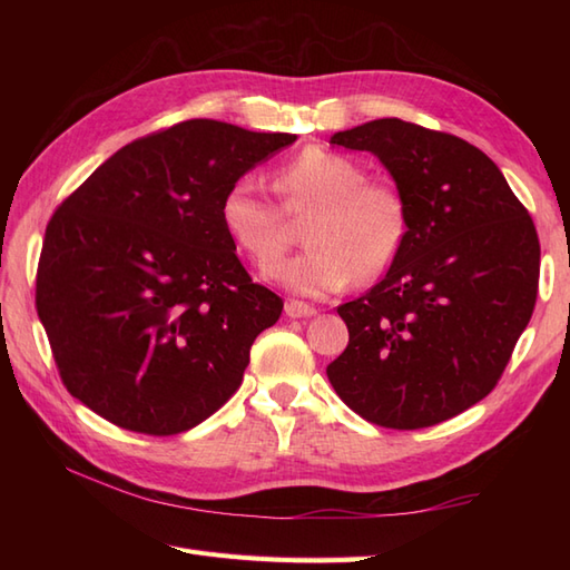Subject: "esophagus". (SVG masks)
I'll list each match as a JSON object with an SVG mask.
<instances>
[{"mask_svg": "<svg viewBox=\"0 0 570 570\" xmlns=\"http://www.w3.org/2000/svg\"><path fill=\"white\" fill-rule=\"evenodd\" d=\"M284 311H286L288 318H311V316H316V313H318L313 306L301 304V301H286Z\"/></svg>", "mask_w": 570, "mask_h": 570, "instance_id": "1", "label": "esophagus"}]
</instances>
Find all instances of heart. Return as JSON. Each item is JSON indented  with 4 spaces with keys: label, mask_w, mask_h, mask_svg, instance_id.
I'll return each instance as SVG.
<instances>
[{
    "label": "heart",
    "mask_w": 570,
    "mask_h": 570,
    "mask_svg": "<svg viewBox=\"0 0 570 570\" xmlns=\"http://www.w3.org/2000/svg\"><path fill=\"white\" fill-rule=\"evenodd\" d=\"M282 205L239 178L220 200V223L233 245L269 276L294 242V223L306 225L308 252L288 262L278 278L301 296L341 292L353 278L372 282L394 264L409 229L399 190L370 180L367 168L345 154L311 147L276 168Z\"/></svg>",
    "instance_id": "heart-1"
}]
</instances>
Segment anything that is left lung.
Listing matches in <instances>:
<instances>
[{
    "label": "left lung",
    "mask_w": 570,
    "mask_h": 570,
    "mask_svg": "<svg viewBox=\"0 0 570 570\" xmlns=\"http://www.w3.org/2000/svg\"><path fill=\"white\" fill-rule=\"evenodd\" d=\"M331 144L377 156L409 229L382 282L337 306L350 343L325 372L377 426H435L494 390L534 313V220L498 164L445 131L386 117Z\"/></svg>",
    "instance_id": "obj_1"
}]
</instances>
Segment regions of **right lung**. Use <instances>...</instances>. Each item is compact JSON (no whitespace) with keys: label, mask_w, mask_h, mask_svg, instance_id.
Returning a JSON list of instances; mask_svg holds the SVG:
<instances>
[{"label":"right lung","mask_w":570,"mask_h":570,"mask_svg":"<svg viewBox=\"0 0 570 570\" xmlns=\"http://www.w3.org/2000/svg\"><path fill=\"white\" fill-rule=\"evenodd\" d=\"M294 141L188 119L127 144L58 205L36 311L66 390L95 414L174 435L237 392L284 301L237 259L220 200Z\"/></svg>","instance_id":"1"}]
</instances>
